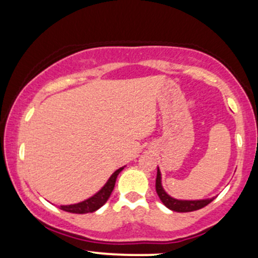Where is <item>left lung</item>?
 <instances>
[{"label":"left lung","instance_id":"left-lung-1","mask_svg":"<svg viewBox=\"0 0 258 258\" xmlns=\"http://www.w3.org/2000/svg\"><path fill=\"white\" fill-rule=\"evenodd\" d=\"M155 188L156 193H158L160 200L162 201L165 206L168 207L170 210L176 212H190V211H197V210L203 209L206 205H209L212 199H205V200H177L171 198L166 191L164 190L161 185V173L158 168V174H156V182H155Z\"/></svg>","mask_w":258,"mask_h":258}]
</instances>
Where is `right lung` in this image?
<instances>
[{
  "mask_svg": "<svg viewBox=\"0 0 258 258\" xmlns=\"http://www.w3.org/2000/svg\"><path fill=\"white\" fill-rule=\"evenodd\" d=\"M123 170V167L119 168V170L115 171L111 174L110 178L108 179V182L105 183V185L97 194H94L93 197L90 199L82 201V203L74 204V205H65V206H59V209L63 210V211L72 212V214H90V212H94L102 207L104 204L108 201L109 197H110L112 189L115 186V182H116L117 174Z\"/></svg>",
  "mask_w": 258,
  "mask_h": 258,
  "instance_id": "add662e5",
  "label": "right lung"
}]
</instances>
